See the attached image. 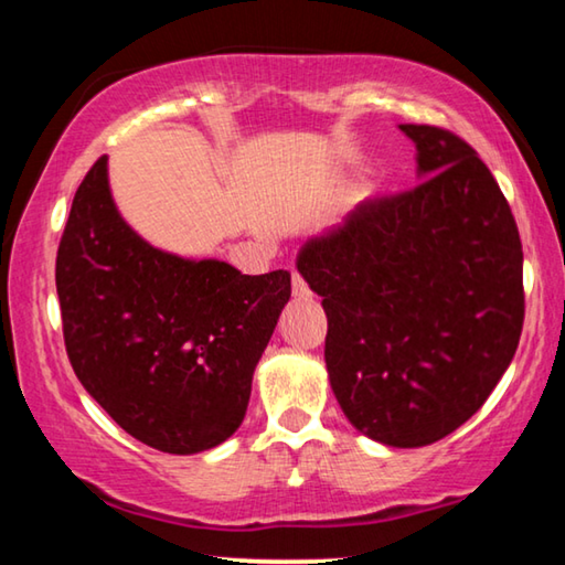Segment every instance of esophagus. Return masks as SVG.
Returning a JSON list of instances; mask_svg holds the SVG:
<instances>
[{"label":"esophagus","instance_id":"34e87169","mask_svg":"<svg viewBox=\"0 0 565 565\" xmlns=\"http://www.w3.org/2000/svg\"><path fill=\"white\" fill-rule=\"evenodd\" d=\"M291 294H294V299H299V301L311 299V291H309V286H306V281H303L301 276L296 274V271H294V276H291Z\"/></svg>","mask_w":565,"mask_h":565}]
</instances>
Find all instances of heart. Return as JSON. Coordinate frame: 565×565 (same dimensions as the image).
Returning <instances> with one entry per match:
<instances>
[{"mask_svg": "<svg viewBox=\"0 0 565 565\" xmlns=\"http://www.w3.org/2000/svg\"><path fill=\"white\" fill-rule=\"evenodd\" d=\"M359 196H369V186L366 184L359 186Z\"/></svg>", "mask_w": 565, "mask_h": 565, "instance_id": "b5f03b06", "label": "heart"}]
</instances>
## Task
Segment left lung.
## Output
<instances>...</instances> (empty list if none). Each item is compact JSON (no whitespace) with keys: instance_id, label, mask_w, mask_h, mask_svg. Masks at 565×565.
<instances>
[{"instance_id":"8db88e82","label":"left lung","mask_w":565,"mask_h":565,"mask_svg":"<svg viewBox=\"0 0 565 565\" xmlns=\"http://www.w3.org/2000/svg\"><path fill=\"white\" fill-rule=\"evenodd\" d=\"M420 184L306 242L296 269L327 311L329 381L351 426L418 448L466 424L513 361L523 252L511 206L451 131L398 124Z\"/></svg>"}]
</instances>
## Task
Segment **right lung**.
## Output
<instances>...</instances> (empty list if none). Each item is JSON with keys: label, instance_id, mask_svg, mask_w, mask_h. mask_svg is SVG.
Returning a JSON list of instances; mask_svg holds the SVG:
<instances>
[{"label": "right lung", "instance_id": "1", "mask_svg": "<svg viewBox=\"0 0 565 565\" xmlns=\"http://www.w3.org/2000/svg\"><path fill=\"white\" fill-rule=\"evenodd\" d=\"M56 294L87 394L137 441L191 456L242 426L291 274L246 276L151 246L119 214L102 157L74 194Z\"/></svg>", "mask_w": 565, "mask_h": 565}]
</instances>
